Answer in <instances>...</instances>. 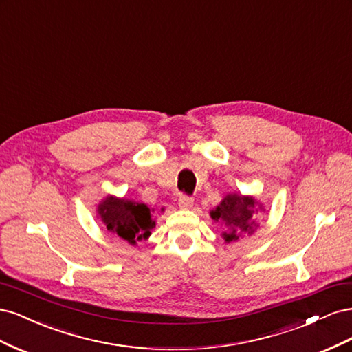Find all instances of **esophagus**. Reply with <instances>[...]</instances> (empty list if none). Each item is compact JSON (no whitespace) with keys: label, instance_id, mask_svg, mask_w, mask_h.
Masks as SVG:
<instances>
[{"label":"esophagus","instance_id":"1","mask_svg":"<svg viewBox=\"0 0 352 352\" xmlns=\"http://www.w3.org/2000/svg\"><path fill=\"white\" fill-rule=\"evenodd\" d=\"M194 206V199L190 197H180L179 198V207L182 210H190Z\"/></svg>","mask_w":352,"mask_h":352}]
</instances>
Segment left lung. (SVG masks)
I'll return each mask as SVG.
<instances>
[{
    "mask_svg": "<svg viewBox=\"0 0 352 352\" xmlns=\"http://www.w3.org/2000/svg\"><path fill=\"white\" fill-rule=\"evenodd\" d=\"M265 211L261 202L252 195L228 194L220 201V204L210 211L211 219L225 228L221 238L225 242H235L242 235H252L258 229V221L255 216Z\"/></svg>",
    "mask_w": 352,
    "mask_h": 352,
    "instance_id": "obj_1",
    "label": "left lung"
}]
</instances>
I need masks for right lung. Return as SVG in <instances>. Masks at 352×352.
I'll list each match as a JSON object with an SVG mask.
<instances>
[{"mask_svg": "<svg viewBox=\"0 0 352 352\" xmlns=\"http://www.w3.org/2000/svg\"><path fill=\"white\" fill-rule=\"evenodd\" d=\"M153 214L154 208L124 197L107 195L97 207V217L101 219L105 229L131 245L151 236V230L155 228Z\"/></svg>", "mask_w": 352, "mask_h": 352, "instance_id": "add662e5", "label": "right lung"}]
</instances>
